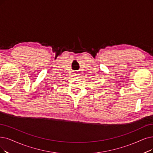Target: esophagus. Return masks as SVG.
Here are the masks:
<instances>
[{"label":"esophagus","mask_w":153,"mask_h":153,"mask_svg":"<svg viewBox=\"0 0 153 153\" xmlns=\"http://www.w3.org/2000/svg\"><path fill=\"white\" fill-rule=\"evenodd\" d=\"M76 75H76H76H75V76H76Z\"/></svg>","instance_id":"obj_1"}]
</instances>
